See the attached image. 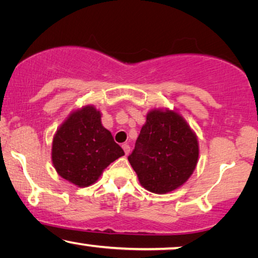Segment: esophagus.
Wrapping results in <instances>:
<instances>
[{
  "instance_id": "obj_1",
  "label": "esophagus",
  "mask_w": 258,
  "mask_h": 258,
  "mask_svg": "<svg viewBox=\"0 0 258 258\" xmlns=\"http://www.w3.org/2000/svg\"><path fill=\"white\" fill-rule=\"evenodd\" d=\"M121 147H122V149H124V152H125L126 155H127V154L130 153V146L127 144H122Z\"/></svg>"
}]
</instances>
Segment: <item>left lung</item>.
I'll return each mask as SVG.
<instances>
[{
    "instance_id": "8db88e82",
    "label": "left lung",
    "mask_w": 258,
    "mask_h": 258,
    "mask_svg": "<svg viewBox=\"0 0 258 258\" xmlns=\"http://www.w3.org/2000/svg\"><path fill=\"white\" fill-rule=\"evenodd\" d=\"M198 156L197 137L183 117L175 111L155 109L147 113L128 161L141 185L162 195L189 179Z\"/></svg>"
}]
</instances>
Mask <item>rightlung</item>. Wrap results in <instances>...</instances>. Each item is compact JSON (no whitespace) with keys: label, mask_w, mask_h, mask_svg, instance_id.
<instances>
[{"label":"right lung","mask_w":258,"mask_h":258,"mask_svg":"<svg viewBox=\"0 0 258 258\" xmlns=\"http://www.w3.org/2000/svg\"><path fill=\"white\" fill-rule=\"evenodd\" d=\"M124 154L110 131L103 127L101 112L92 105L71 113L53 138V166L61 177L80 187L94 184Z\"/></svg>","instance_id":"add662e5"}]
</instances>
